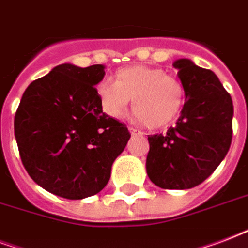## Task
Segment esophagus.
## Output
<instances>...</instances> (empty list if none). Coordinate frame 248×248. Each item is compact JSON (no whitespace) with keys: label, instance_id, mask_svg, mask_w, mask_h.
I'll list each match as a JSON object with an SVG mask.
<instances>
[{"label":"esophagus","instance_id":"1","mask_svg":"<svg viewBox=\"0 0 248 248\" xmlns=\"http://www.w3.org/2000/svg\"><path fill=\"white\" fill-rule=\"evenodd\" d=\"M129 132H131V135H133V136L142 135V132L139 131V129H136V128H133V126H129Z\"/></svg>","mask_w":248,"mask_h":248}]
</instances>
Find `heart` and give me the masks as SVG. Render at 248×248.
Listing matches in <instances>:
<instances>
[{"instance_id": "obj_1", "label": "heart", "mask_w": 248, "mask_h": 248, "mask_svg": "<svg viewBox=\"0 0 248 248\" xmlns=\"http://www.w3.org/2000/svg\"><path fill=\"white\" fill-rule=\"evenodd\" d=\"M100 108L108 117L119 119L131 103L133 117L153 129L163 128L179 116L184 104V87L162 69L136 65L119 69L113 82L96 86Z\"/></svg>"}]
</instances>
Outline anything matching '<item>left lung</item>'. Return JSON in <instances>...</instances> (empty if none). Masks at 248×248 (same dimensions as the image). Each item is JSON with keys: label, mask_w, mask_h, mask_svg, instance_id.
<instances>
[{"label": "left lung", "mask_w": 248, "mask_h": 248, "mask_svg": "<svg viewBox=\"0 0 248 248\" xmlns=\"http://www.w3.org/2000/svg\"><path fill=\"white\" fill-rule=\"evenodd\" d=\"M184 87L183 109L165 135L149 136L146 172L163 189L202 183L226 157L232 136V96L218 77L188 59L174 61Z\"/></svg>", "instance_id": "8db88e82"}]
</instances>
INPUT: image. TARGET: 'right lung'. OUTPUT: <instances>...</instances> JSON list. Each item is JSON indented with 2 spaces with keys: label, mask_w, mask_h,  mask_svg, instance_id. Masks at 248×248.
Segmentation results:
<instances>
[{
  "label": "right lung",
  "mask_w": 248,
  "mask_h": 248,
  "mask_svg": "<svg viewBox=\"0 0 248 248\" xmlns=\"http://www.w3.org/2000/svg\"><path fill=\"white\" fill-rule=\"evenodd\" d=\"M104 65L61 64L30 83L14 119L20 159L48 192L81 200L100 192L131 137L102 111L95 86Z\"/></svg>",
  "instance_id": "add662e5"
}]
</instances>
